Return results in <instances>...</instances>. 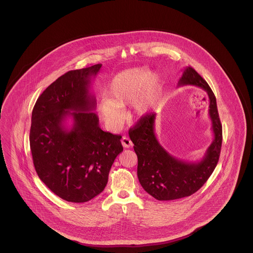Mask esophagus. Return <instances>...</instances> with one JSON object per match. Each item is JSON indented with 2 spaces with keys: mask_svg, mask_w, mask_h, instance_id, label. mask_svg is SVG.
<instances>
[{
  "mask_svg": "<svg viewBox=\"0 0 253 253\" xmlns=\"http://www.w3.org/2000/svg\"><path fill=\"white\" fill-rule=\"evenodd\" d=\"M121 143L124 148H131L132 147V140L128 136H123L121 139Z\"/></svg>",
  "mask_w": 253,
  "mask_h": 253,
  "instance_id": "1",
  "label": "esophagus"
}]
</instances>
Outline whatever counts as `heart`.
Wrapping results in <instances>:
<instances>
[{
	"label": "heart",
	"instance_id": "1",
	"mask_svg": "<svg viewBox=\"0 0 253 253\" xmlns=\"http://www.w3.org/2000/svg\"><path fill=\"white\" fill-rule=\"evenodd\" d=\"M161 84L154 73L145 67H133L117 74L110 82L98 110L113 129L123 121L121 108L132 103V113L142 117L156 107Z\"/></svg>",
	"mask_w": 253,
	"mask_h": 253
}]
</instances>
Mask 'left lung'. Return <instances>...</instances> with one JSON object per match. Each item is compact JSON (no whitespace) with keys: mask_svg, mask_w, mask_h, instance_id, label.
Masks as SVG:
<instances>
[{"mask_svg":"<svg viewBox=\"0 0 253 253\" xmlns=\"http://www.w3.org/2000/svg\"><path fill=\"white\" fill-rule=\"evenodd\" d=\"M181 85L200 87L208 93L210 99L209 114L214 138L199 162L191 163L177 159L159 144L155 133L154 113L142 116L129 130L137 156L139 183L147 193L161 201L179 199L196 193L213 172L221 152L222 125L212 90L191 66L184 70L178 82V86Z\"/></svg>","mask_w":253,"mask_h":253,"instance_id":"1","label":"left lung"}]
</instances>
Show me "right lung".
<instances>
[{"label":"right lung","instance_id":"right-lung-1","mask_svg":"<svg viewBox=\"0 0 253 253\" xmlns=\"http://www.w3.org/2000/svg\"><path fill=\"white\" fill-rule=\"evenodd\" d=\"M102 64L71 70L42 92L32 111L29 134L40 179L61 199L87 202L101 193L123 147L121 135L100 129L89 92ZM73 120L68 130L64 122Z\"/></svg>","mask_w":253,"mask_h":253}]
</instances>
